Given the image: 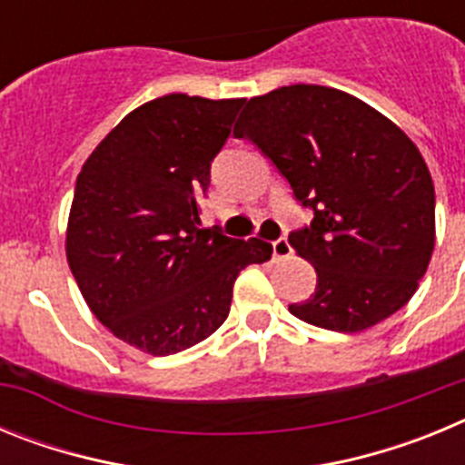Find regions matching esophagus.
<instances>
[{
  "mask_svg": "<svg viewBox=\"0 0 465 465\" xmlns=\"http://www.w3.org/2000/svg\"><path fill=\"white\" fill-rule=\"evenodd\" d=\"M272 253L274 258H289L291 256V244L286 237H279V240L272 242Z\"/></svg>",
  "mask_w": 465,
  "mask_h": 465,
  "instance_id": "34e87169",
  "label": "esophagus"
}]
</instances>
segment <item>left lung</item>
Segmentation results:
<instances>
[{
	"label": "left lung",
	"instance_id": "8db88e82",
	"mask_svg": "<svg viewBox=\"0 0 465 465\" xmlns=\"http://www.w3.org/2000/svg\"><path fill=\"white\" fill-rule=\"evenodd\" d=\"M314 212L291 246L316 270V291L291 314L359 332L408 305L435 246V191L412 139L371 104L326 85L252 97L235 125Z\"/></svg>",
	"mask_w": 465,
	"mask_h": 465
}]
</instances>
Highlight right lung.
Wrapping results in <instances>:
<instances>
[{
    "instance_id": "1",
    "label": "right lung",
    "mask_w": 465,
    "mask_h": 465,
    "mask_svg": "<svg viewBox=\"0 0 465 465\" xmlns=\"http://www.w3.org/2000/svg\"><path fill=\"white\" fill-rule=\"evenodd\" d=\"M244 100L172 93L130 111L76 179L67 262L100 323L146 354L167 356L228 319L235 279L272 244L200 228L212 160Z\"/></svg>"
}]
</instances>
